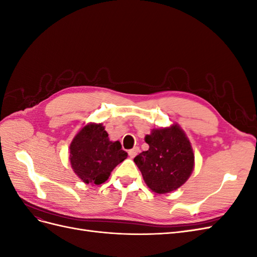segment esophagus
I'll use <instances>...</instances> for the list:
<instances>
[{
    "instance_id": "34e87169",
    "label": "esophagus",
    "mask_w": 257,
    "mask_h": 257,
    "mask_svg": "<svg viewBox=\"0 0 257 257\" xmlns=\"http://www.w3.org/2000/svg\"><path fill=\"white\" fill-rule=\"evenodd\" d=\"M138 152H139V148H138V147H134L133 149H131V150L128 151V155H130V158H131V159L135 158L136 155L138 154Z\"/></svg>"
}]
</instances>
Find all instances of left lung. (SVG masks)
Wrapping results in <instances>:
<instances>
[{"mask_svg": "<svg viewBox=\"0 0 257 257\" xmlns=\"http://www.w3.org/2000/svg\"><path fill=\"white\" fill-rule=\"evenodd\" d=\"M145 142L149 149L137 155L134 162L148 188L154 193L166 194L188 181L195 157L188 136L179 124L151 130Z\"/></svg>", "mask_w": 257, "mask_h": 257, "instance_id": "8db88e82", "label": "left lung"}]
</instances>
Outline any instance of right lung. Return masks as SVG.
<instances>
[{
	"instance_id": "obj_1",
	"label": "right lung",
	"mask_w": 257,
	"mask_h": 257,
	"mask_svg": "<svg viewBox=\"0 0 257 257\" xmlns=\"http://www.w3.org/2000/svg\"><path fill=\"white\" fill-rule=\"evenodd\" d=\"M127 158L120 142H111L103 123L90 122L75 135L69 145V162L82 182L102 184L114 167Z\"/></svg>"
}]
</instances>
